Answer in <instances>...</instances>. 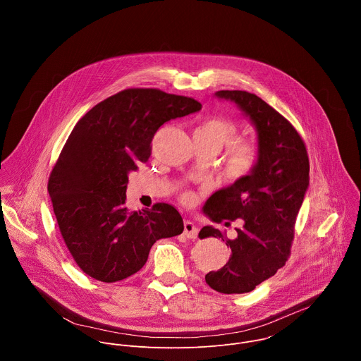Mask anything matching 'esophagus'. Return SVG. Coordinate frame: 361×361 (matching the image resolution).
Here are the masks:
<instances>
[{
  "mask_svg": "<svg viewBox=\"0 0 361 361\" xmlns=\"http://www.w3.org/2000/svg\"><path fill=\"white\" fill-rule=\"evenodd\" d=\"M185 235L188 238H196L199 234V227L192 221V220H185Z\"/></svg>",
  "mask_w": 361,
  "mask_h": 361,
  "instance_id": "esophagus-1",
  "label": "esophagus"
}]
</instances>
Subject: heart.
<instances>
[{
  "label": "heart",
  "instance_id": "obj_1",
  "mask_svg": "<svg viewBox=\"0 0 361 361\" xmlns=\"http://www.w3.org/2000/svg\"><path fill=\"white\" fill-rule=\"evenodd\" d=\"M238 126L223 117H209L193 131L195 138L216 152L230 144L224 158V165L227 173L233 179H244L250 176L255 171L261 158V145L257 140L243 138L233 141L238 137ZM182 200L192 204L195 203L196 196L193 192H185L182 195Z\"/></svg>",
  "mask_w": 361,
  "mask_h": 361
}]
</instances>
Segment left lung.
Wrapping results in <instances>:
<instances>
[{
  "label": "left lung",
  "instance_id": "obj_1",
  "mask_svg": "<svg viewBox=\"0 0 361 361\" xmlns=\"http://www.w3.org/2000/svg\"><path fill=\"white\" fill-rule=\"evenodd\" d=\"M234 102L258 131L261 158L255 171L217 190L204 213L228 227L241 220L235 238L212 226L199 237H219L231 250L228 262L206 274V283L221 293H245L275 275L290 255L295 221L309 186L306 145L295 127L258 96L244 90H220Z\"/></svg>",
  "mask_w": 361,
  "mask_h": 361
}]
</instances>
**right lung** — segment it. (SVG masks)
I'll return each instance as SVG.
<instances>
[{
  "instance_id": "add662e5",
  "label": "right lung",
  "mask_w": 361,
  "mask_h": 361,
  "mask_svg": "<svg viewBox=\"0 0 361 361\" xmlns=\"http://www.w3.org/2000/svg\"><path fill=\"white\" fill-rule=\"evenodd\" d=\"M202 104L159 89H126L89 110L72 130L51 172L48 192L78 267L102 282L138 272L154 243L183 231L168 203L130 210L128 173L151 157L158 128Z\"/></svg>"
}]
</instances>
